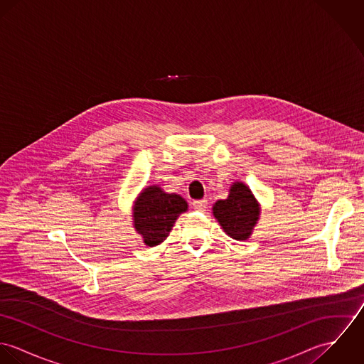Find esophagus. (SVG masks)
<instances>
[{"mask_svg": "<svg viewBox=\"0 0 364 364\" xmlns=\"http://www.w3.org/2000/svg\"><path fill=\"white\" fill-rule=\"evenodd\" d=\"M192 206L195 210H199V211H205L206 208H208V200L206 199H202V200H195L193 203H192Z\"/></svg>", "mask_w": 364, "mask_h": 364, "instance_id": "obj_1", "label": "esophagus"}]
</instances>
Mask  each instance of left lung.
<instances>
[{"label":"left lung","instance_id":"8db88e82","mask_svg":"<svg viewBox=\"0 0 364 364\" xmlns=\"http://www.w3.org/2000/svg\"><path fill=\"white\" fill-rule=\"evenodd\" d=\"M259 214L258 200L242 182H234L230 188L228 198L217 200L213 206V215L217 218L224 232L237 241L250 238L259 220Z\"/></svg>","mask_w":364,"mask_h":364}]
</instances>
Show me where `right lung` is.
Returning <instances> with one entry per match:
<instances>
[{
	"label": "right lung",
	"mask_w": 364,
	"mask_h": 364,
	"mask_svg": "<svg viewBox=\"0 0 364 364\" xmlns=\"http://www.w3.org/2000/svg\"><path fill=\"white\" fill-rule=\"evenodd\" d=\"M188 210L186 200L176 193H166L159 186L143 189L133 206V224L149 247H156L169 235L179 214Z\"/></svg>",
	"instance_id": "obj_1"
}]
</instances>
